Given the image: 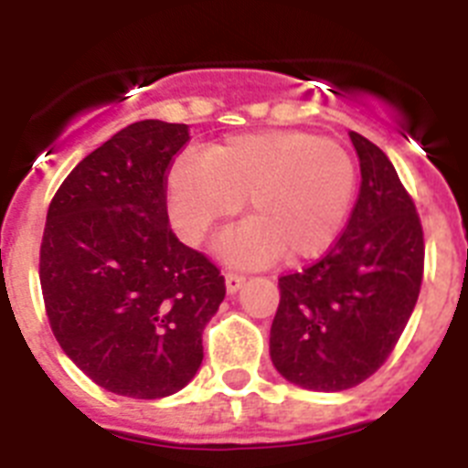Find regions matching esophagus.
Masks as SVG:
<instances>
[{
  "mask_svg": "<svg viewBox=\"0 0 468 468\" xmlns=\"http://www.w3.org/2000/svg\"><path fill=\"white\" fill-rule=\"evenodd\" d=\"M225 283H227V292H237L243 283H246V276L237 274V271H229L225 276Z\"/></svg>",
  "mask_w": 468,
  "mask_h": 468,
  "instance_id": "34e87169",
  "label": "esophagus"
}]
</instances>
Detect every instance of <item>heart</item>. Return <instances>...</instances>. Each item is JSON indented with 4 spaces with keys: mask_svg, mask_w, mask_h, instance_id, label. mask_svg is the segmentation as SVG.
<instances>
[{
    "mask_svg": "<svg viewBox=\"0 0 468 468\" xmlns=\"http://www.w3.org/2000/svg\"><path fill=\"white\" fill-rule=\"evenodd\" d=\"M220 253L234 264L276 255L312 258L340 237L356 197V164L340 143L307 131H264L213 144L201 159H180L168 177L171 218L187 243L243 208Z\"/></svg>",
    "mask_w": 468,
    "mask_h": 468,
    "instance_id": "b5f03b06",
    "label": "heart"
}]
</instances>
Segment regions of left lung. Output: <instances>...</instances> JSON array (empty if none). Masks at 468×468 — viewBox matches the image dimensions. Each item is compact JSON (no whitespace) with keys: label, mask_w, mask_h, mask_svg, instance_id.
<instances>
[{"label":"left lung","mask_w":468,"mask_h":468,"mask_svg":"<svg viewBox=\"0 0 468 468\" xmlns=\"http://www.w3.org/2000/svg\"><path fill=\"white\" fill-rule=\"evenodd\" d=\"M361 192L321 260L279 279L271 363L288 382L345 391L375 375L420 297L424 231L415 201L378 144L349 133Z\"/></svg>","instance_id":"left-lung-1"}]
</instances>
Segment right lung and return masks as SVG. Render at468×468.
<instances>
[{
  "label": "right lung",
  "mask_w": 468,
  "mask_h": 468,
  "mask_svg": "<svg viewBox=\"0 0 468 468\" xmlns=\"http://www.w3.org/2000/svg\"><path fill=\"white\" fill-rule=\"evenodd\" d=\"M187 143L185 123H131L74 166L47 213L39 281L53 335L128 399H164L197 375L227 292L218 264L168 222V173Z\"/></svg>",
  "instance_id": "right-lung-1"
}]
</instances>
